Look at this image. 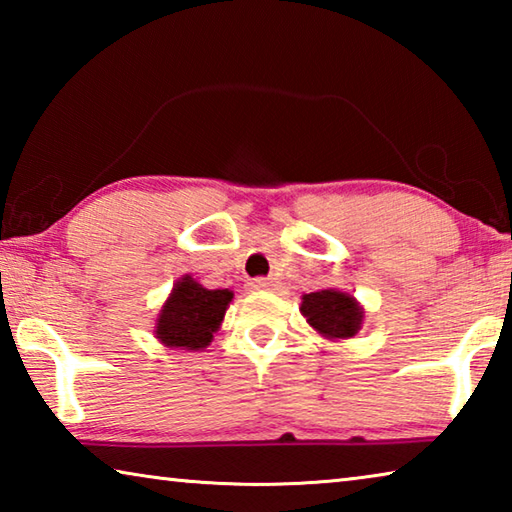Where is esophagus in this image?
<instances>
[{"label":"esophagus","mask_w":512,"mask_h":512,"mask_svg":"<svg viewBox=\"0 0 512 512\" xmlns=\"http://www.w3.org/2000/svg\"><path fill=\"white\" fill-rule=\"evenodd\" d=\"M271 287H273L271 277H255V280L248 282V289H253V291H266Z\"/></svg>","instance_id":"esophagus-1"}]
</instances>
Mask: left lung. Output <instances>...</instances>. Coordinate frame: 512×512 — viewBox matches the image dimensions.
I'll return each instance as SVG.
<instances>
[{"instance_id":"left-lung-1","label":"left lung","mask_w":512,"mask_h":512,"mask_svg":"<svg viewBox=\"0 0 512 512\" xmlns=\"http://www.w3.org/2000/svg\"><path fill=\"white\" fill-rule=\"evenodd\" d=\"M302 316L329 339H350L361 329L363 309L348 293L325 289L302 296Z\"/></svg>"}]
</instances>
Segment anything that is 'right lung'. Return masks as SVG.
I'll return each instance as SVG.
<instances>
[{"instance_id":"1","label":"right lung","mask_w":512,"mask_h":512,"mask_svg":"<svg viewBox=\"0 0 512 512\" xmlns=\"http://www.w3.org/2000/svg\"><path fill=\"white\" fill-rule=\"evenodd\" d=\"M230 300L232 291H210L185 275L164 302L155 334L169 348L201 350L210 345Z\"/></svg>"}]
</instances>
